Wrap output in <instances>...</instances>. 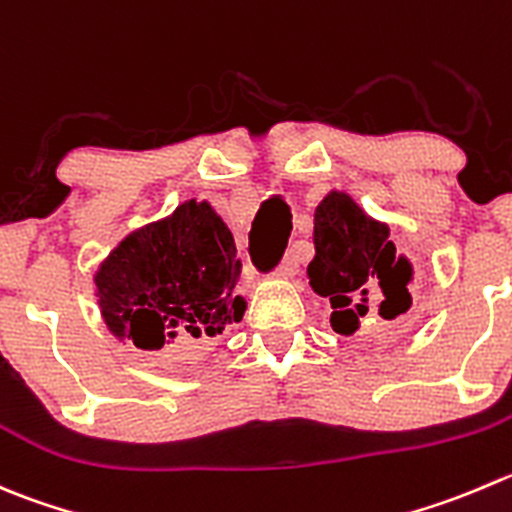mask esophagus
<instances>
[{
	"mask_svg": "<svg viewBox=\"0 0 512 512\" xmlns=\"http://www.w3.org/2000/svg\"><path fill=\"white\" fill-rule=\"evenodd\" d=\"M297 272V262H295V257L292 255H285V260L280 262V275L282 277H292Z\"/></svg>",
	"mask_w": 512,
	"mask_h": 512,
	"instance_id": "34e87169",
	"label": "esophagus"
}]
</instances>
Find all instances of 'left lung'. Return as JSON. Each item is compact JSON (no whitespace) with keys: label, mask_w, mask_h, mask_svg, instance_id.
<instances>
[{"label":"left lung","mask_w":512,"mask_h":512,"mask_svg":"<svg viewBox=\"0 0 512 512\" xmlns=\"http://www.w3.org/2000/svg\"><path fill=\"white\" fill-rule=\"evenodd\" d=\"M315 257L307 277L317 295L330 297L332 330L355 335L372 310L395 320L413 305V265L400 257L388 225L372 220L350 195L330 192L315 210Z\"/></svg>","instance_id":"obj_1"}]
</instances>
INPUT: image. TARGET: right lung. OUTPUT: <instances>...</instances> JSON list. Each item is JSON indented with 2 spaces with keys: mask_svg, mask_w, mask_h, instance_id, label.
I'll return each instance as SVG.
<instances>
[{
  "mask_svg": "<svg viewBox=\"0 0 512 512\" xmlns=\"http://www.w3.org/2000/svg\"><path fill=\"white\" fill-rule=\"evenodd\" d=\"M240 267L222 217L190 200L109 252L94 275L99 310L112 335L140 350L217 337L245 315Z\"/></svg>",
  "mask_w": 512,
  "mask_h": 512,
  "instance_id": "right-lung-1",
  "label": "right lung"
}]
</instances>
